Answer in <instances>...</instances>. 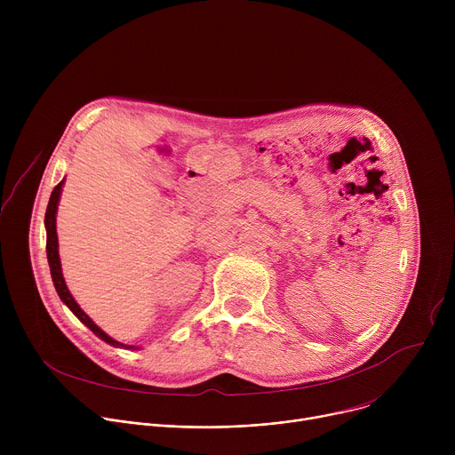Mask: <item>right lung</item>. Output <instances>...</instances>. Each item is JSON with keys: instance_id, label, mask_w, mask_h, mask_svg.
<instances>
[{"instance_id": "1", "label": "right lung", "mask_w": 455, "mask_h": 455, "mask_svg": "<svg viewBox=\"0 0 455 455\" xmlns=\"http://www.w3.org/2000/svg\"><path fill=\"white\" fill-rule=\"evenodd\" d=\"M64 180L59 181L55 185V188L52 190V196H50V202H48V207H46V214H44V225H46V255H48V265H50V274H52V281H53V286L57 290V295L60 297V300L67 304L74 315L83 322L86 323V326L99 337L102 339L104 342L115 346V347H133V346H124L116 340H113L111 337H108L97 323H93V320L79 307V304L76 302V299L70 295L68 288H67V283H64L62 279V272H60V261H59V244H57V230H55V212H57V204H59V198H60V187H62Z\"/></svg>"}]
</instances>
